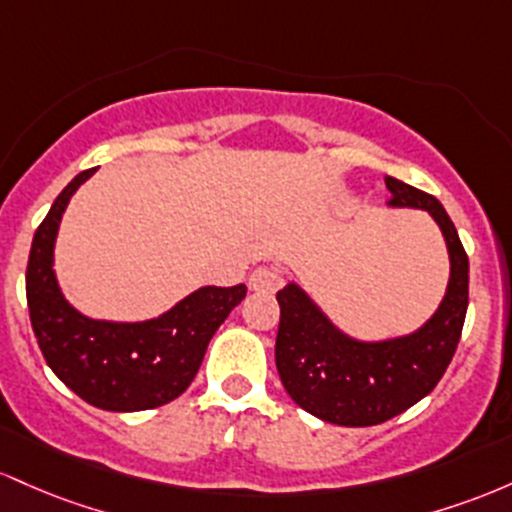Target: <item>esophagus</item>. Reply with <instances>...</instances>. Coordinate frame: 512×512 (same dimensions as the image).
<instances>
[{"mask_svg": "<svg viewBox=\"0 0 512 512\" xmlns=\"http://www.w3.org/2000/svg\"><path fill=\"white\" fill-rule=\"evenodd\" d=\"M280 283V273L275 271V268H268V266H258L254 273H251L249 278V287L254 292H268V290H275Z\"/></svg>", "mask_w": 512, "mask_h": 512, "instance_id": "34e87169", "label": "esophagus"}]
</instances>
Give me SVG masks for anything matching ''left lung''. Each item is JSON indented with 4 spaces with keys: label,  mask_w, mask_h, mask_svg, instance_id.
<instances>
[{
    "label": "left lung",
    "mask_w": 512,
    "mask_h": 512,
    "mask_svg": "<svg viewBox=\"0 0 512 512\" xmlns=\"http://www.w3.org/2000/svg\"><path fill=\"white\" fill-rule=\"evenodd\" d=\"M389 205L428 210L450 251V283L438 312L411 336L363 343L346 336L297 285L278 292L275 365L285 392L304 411L348 428L377 426L411 409L442 380L469 304V258L438 198L387 176Z\"/></svg>",
    "instance_id": "left-lung-1"
}]
</instances>
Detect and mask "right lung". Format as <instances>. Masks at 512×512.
<instances>
[{"label": "right lung", "instance_id": "1", "mask_svg": "<svg viewBox=\"0 0 512 512\" xmlns=\"http://www.w3.org/2000/svg\"><path fill=\"white\" fill-rule=\"evenodd\" d=\"M67 183L33 234L26 266V300L33 333L50 370L86 404L103 411H147L188 389L212 333L246 297V285L200 287L174 309L140 324L94 321L62 297L53 246L72 193L94 174Z\"/></svg>", "mask_w": 512, "mask_h": 512}]
</instances>
